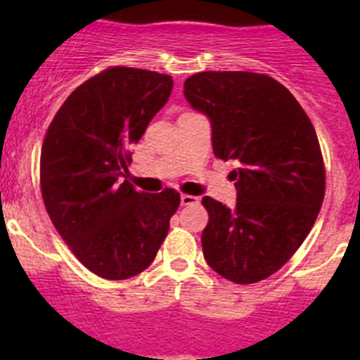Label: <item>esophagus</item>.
<instances>
[{
	"mask_svg": "<svg viewBox=\"0 0 360 360\" xmlns=\"http://www.w3.org/2000/svg\"><path fill=\"white\" fill-rule=\"evenodd\" d=\"M180 203H182L184 207H186V205H195V203H198V198L191 195H182L180 196Z\"/></svg>",
	"mask_w": 360,
	"mask_h": 360,
	"instance_id": "obj_1",
	"label": "esophagus"
}]
</instances>
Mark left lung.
Listing matches in <instances>:
<instances>
[{"mask_svg": "<svg viewBox=\"0 0 360 360\" xmlns=\"http://www.w3.org/2000/svg\"><path fill=\"white\" fill-rule=\"evenodd\" d=\"M184 95L211 120L216 157L236 164V205L202 200L205 262L238 285L266 279L301 247L323 205L316 129L294 95L263 73L200 72Z\"/></svg>", "mask_w": 360, "mask_h": 360, "instance_id": "1", "label": "left lung"}]
</instances>
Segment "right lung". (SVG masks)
<instances>
[{
  "label": "right lung",
  "instance_id": "1",
  "mask_svg": "<svg viewBox=\"0 0 360 360\" xmlns=\"http://www.w3.org/2000/svg\"><path fill=\"white\" fill-rule=\"evenodd\" d=\"M171 90V75L113 66L70 94L44 136V207L79 262L104 279H128L148 269L180 205L174 189L148 195L122 182L129 148Z\"/></svg>",
  "mask_w": 360,
  "mask_h": 360
}]
</instances>
